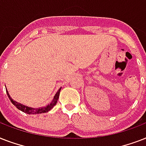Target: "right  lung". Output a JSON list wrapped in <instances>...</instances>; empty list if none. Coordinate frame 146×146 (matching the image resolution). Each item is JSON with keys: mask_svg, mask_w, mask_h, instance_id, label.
I'll list each match as a JSON object with an SVG mask.
<instances>
[{"mask_svg": "<svg viewBox=\"0 0 146 146\" xmlns=\"http://www.w3.org/2000/svg\"><path fill=\"white\" fill-rule=\"evenodd\" d=\"M60 89L61 88H60L59 90L57 91V92L55 94L54 97V99L52 100V102L50 104H49L48 105H47L45 107H42V108H29V107H26L23 104H20V103H18L16 101H13L12 99V98L10 97V96L8 93V91L6 89V91H7V94L8 98H9V99L10 100V102H12L13 104L15 105V106L17 107V108H18L19 110L22 111L24 113H29V114H35V113H46L48 111H49L50 110L54 108L55 104H57V100H58V98H59V95H60Z\"/></svg>", "mask_w": 146, "mask_h": 146, "instance_id": "add662e5", "label": "right lung"}]
</instances>
